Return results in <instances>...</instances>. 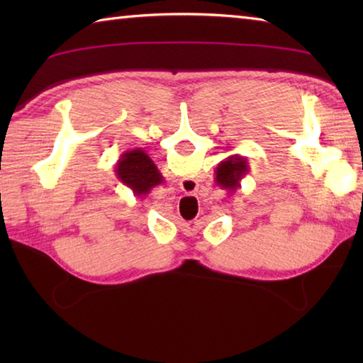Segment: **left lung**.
Returning a JSON list of instances; mask_svg holds the SVG:
<instances>
[{"mask_svg":"<svg viewBox=\"0 0 363 363\" xmlns=\"http://www.w3.org/2000/svg\"><path fill=\"white\" fill-rule=\"evenodd\" d=\"M250 173V164L247 158L240 157L238 153L235 155H230L224 158L223 162L218 164L216 171H214V181H216L220 189L227 190V192L232 194L235 192L238 187H242V179Z\"/></svg>","mask_w":363,"mask_h":363,"instance_id":"1","label":"left lung"}]
</instances>
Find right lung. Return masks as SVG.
Segmentation results:
<instances>
[{"mask_svg":"<svg viewBox=\"0 0 363 363\" xmlns=\"http://www.w3.org/2000/svg\"><path fill=\"white\" fill-rule=\"evenodd\" d=\"M115 174L121 184L130 187L133 194L140 199H144L153 187L164 182L153 160L143 149H133L121 153L116 162Z\"/></svg>","mask_w":363,"mask_h":363,"instance_id":"right-lung-1","label":"right lung"}]
</instances>
